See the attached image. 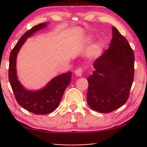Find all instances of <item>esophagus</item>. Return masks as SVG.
<instances>
[{
    "mask_svg": "<svg viewBox=\"0 0 147 147\" xmlns=\"http://www.w3.org/2000/svg\"><path fill=\"white\" fill-rule=\"evenodd\" d=\"M83 71H84L83 68H79L75 70V75L77 76H78V77H81V76L82 75V73H83Z\"/></svg>",
    "mask_w": 147,
    "mask_h": 147,
    "instance_id": "obj_1",
    "label": "esophagus"
}]
</instances>
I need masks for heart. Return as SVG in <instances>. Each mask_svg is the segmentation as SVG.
Returning <instances> with one entry per match:
<instances>
[{
	"label": "heart",
	"mask_w": 147,
	"mask_h": 147,
	"mask_svg": "<svg viewBox=\"0 0 147 147\" xmlns=\"http://www.w3.org/2000/svg\"><path fill=\"white\" fill-rule=\"evenodd\" d=\"M102 44L101 43H95V44L93 45V46L92 47V51L95 53H98L102 50Z\"/></svg>",
	"instance_id": "b5f03b06"
}]
</instances>
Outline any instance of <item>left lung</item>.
<instances>
[{
	"label": "left lung",
	"mask_w": 147,
	"mask_h": 147,
	"mask_svg": "<svg viewBox=\"0 0 147 147\" xmlns=\"http://www.w3.org/2000/svg\"><path fill=\"white\" fill-rule=\"evenodd\" d=\"M109 49L94 63L88 77L87 102L92 110L108 113L124 105L134 78V52L115 27Z\"/></svg>",
	"instance_id": "1"
}]
</instances>
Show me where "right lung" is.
<instances>
[{"instance_id":"1","label":"right lung","mask_w":147,"mask_h":147,"mask_svg":"<svg viewBox=\"0 0 147 147\" xmlns=\"http://www.w3.org/2000/svg\"><path fill=\"white\" fill-rule=\"evenodd\" d=\"M46 26L47 23H40L27 31L12 49L9 56V81L15 98L23 109L37 115L48 114L55 111L71 81V72H68L55 77L41 90L34 91L25 89L18 80L16 64L18 51L27 38Z\"/></svg>"}]
</instances>
